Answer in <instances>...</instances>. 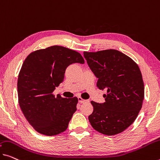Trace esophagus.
<instances>
[{"label": "esophagus", "mask_w": 160, "mask_h": 160, "mask_svg": "<svg viewBox=\"0 0 160 160\" xmlns=\"http://www.w3.org/2000/svg\"><path fill=\"white\" fill-rule=\"evenodd\" d=\"M78 102L81 103V104H82V103H85V102H88V100L83 99L82 98H81V97H78Z\"/></svg>", "instance_id": "1"}]
</instances>
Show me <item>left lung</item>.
Here are the masks:
<instances>
[{"label":"left lung","mask_w":160,"mask_h":160,"mask_svg":"<svg viewBox=\"0 0 160 160\" xmlns=\"http://www.w3.org/2000/svg\"><path fill=\"white\" fill-rule=\"evenodd\" d=\"M90 69L98 78L97 87L107 90L105 102L92 101L88 120L93 128L105 135L121 133L134 122L144 96V82L138 65L114 49L83 52Z\"/></svg>","instance_id":"8db88e82"}]
</instances>
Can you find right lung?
<instances>
[{
    "mask_svg": "<svg viewBox=\"0 0 160 160\" xmlns=\"http://www.w3.org/2000/svg\"><path fill=\"white\" fill-rule=\"evenodd\" d=\"M84 63L79 53L53 46L30 53L18 78V102L23 114L38 133L47 136L66 131L77 111V97L62 98L53 92L64 80L66 68Z\"/></svg>",
    "mask_w": 160,
    "mask_h": 160,
    "instance_id": "1",
    "label": "right lung"
}]
</instances>
